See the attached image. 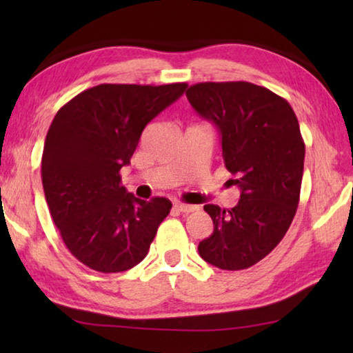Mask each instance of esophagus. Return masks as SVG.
I'll return each mask as SVG.
<instances>
[{
	"label": "esophagus",
	"mask_w": 353,
	"mask_h": 353,
	"mask_svg": "<svg viewBox=\"0 0 353 353\" xmlns=\"http://www.w3.org/2000/svg\"><path fill=\"white\" fill-rule=\"evenodd\" d=\"M174 208L181 213H191L198 210V205H190V204H182V202H174Z\"/></svg>",
	"instance_id": "34e87169"
}]
</instances>
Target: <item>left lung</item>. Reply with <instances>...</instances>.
<instances>
[{
    "instance_id": "obj_1",
    "label": "left lung",
    "mask_w": 353,
    "mask_h": 353,
    "mask_svg": "<svg viewBox=\"0 0 353 353\" xmlns=\"http://www.w3.org/2000/svg\"><path fill=\"white\" fill-rule=\"evenodd\" d=\"M187 98L218 129L238 204L225 210L207 204L213 234L199 255L225 271L248 270L282 241L294 218L303 174L301 128L288 101L255 83L201 82Z\"/></svg>"
}]
</instances>
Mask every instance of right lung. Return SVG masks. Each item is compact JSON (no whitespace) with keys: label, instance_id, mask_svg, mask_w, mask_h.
<instances>
[{"label":"right lung","instance_id":"add662e5","mask_svg":"<svg viewBox=\"0 0 353 353\" xmlns=\"http://www.w3.org/2000/svg\"><path fill=\"white\" fill-rule=\"evenodd\" d=\"M166 85L101 83L68 101L48 129L41 182L65 246L98 272H123L145 259L172 204L143 201L121 185L146 124L182 97Z\"/></svg>","mask_w":353,"mask_h":353}]
</instances>
